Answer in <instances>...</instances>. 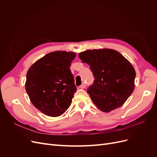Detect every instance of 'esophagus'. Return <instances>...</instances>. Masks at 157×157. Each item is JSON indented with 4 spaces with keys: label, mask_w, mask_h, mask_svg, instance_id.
Listing matches in <instances>:
<instances>
[{
    "label": "esophagus",
    "mask_w": 157,
    "mask_h": 157,
    "mask_svg": "<svg viewBox=\"0 0 157 157\" xmlns=\"http://www.w3.org/2000/svg\"><path fill=\"white\" fill-rule=\"evenodd\" d=\"M86 88V84H85L84 82H83V83L80 86V88L84 89V88Z\"/></svg>",
    "instance_id": "obj_1"
}]
</instances>
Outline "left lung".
Masks as SVG:
<instances>
[{"instance_id": "1", "label": "left lung", "mask_w": 157, "mask_h": 157, "mask_svg": "<svg viewBox=\"0 0 157 157\" xmlns=\"http://www.w3.org/2000/svg\"><path fill=\"white\" fill-rule=\"evenodd\" d=\"M78 56L95 78L87 92L96 107L105 113L121 107L135 88L136 71L130 61L109 48L87 50Z\"/></svg>"}]
</instances>
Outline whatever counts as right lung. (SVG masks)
<instances>
[{
  "mask_svg": "<svg viewBox=\"0 0 157 157\" xmlns=\"http://www.w3.org/2000/svg\"><path fill=\"white\" fill-rule=\"evenodd\" d=\"M75 57L73 52H52L28 70L25 90L33 105L44 115L59 117L72 103L77 88L70 66Z\"/></svg>",
  "mask_w": 157,
  "mask_h": 157,
  "instance_id": "obj_1",
  "label": "right lung"
}]
</instances>
